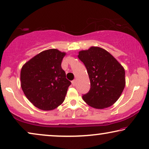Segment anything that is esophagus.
Instances as JSON below:
<instances>
[{"label": "esophagus", "instance_id": "obj_1", "mask_svg": "<svg viewBox=\"0 0 149 149\" xmlns=\"http://www.w3.org/2000/svg\"><path fill=\"white\" fill-rule=\"evenodd\" d=\"M72 84L73 86H75V85H76V80H73L72 81Z\"/></svg>", "mask_w": 149, "mask_h": 149}]
</instances>
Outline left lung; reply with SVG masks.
<instances>
[{
	"label": "left lung",
	"instance_id": "obj_1",
	"mask_svg": "<svg viewBox=\"0 0 149 149\" xmlns=\"http://www.w3.org/2000/svg\"><path fill=\"white\" fill-rule=\"evenodd\" d=\"M78 58L87 68L90 80L89 92L82 96L90 107L103 109L115 104L125 85V70L104 49L91 47L79 52Z\"/></svg>",
	"mask_w": 149,
	"mask_h": 149
}]
</instances>
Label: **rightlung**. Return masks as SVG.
Listing matches in <instances>:
<instances>
[{"label": "right lung", "instance_id": "right-lung-1", "mask_svg": "<svg viewBox=\"0 0 149 149\" xmlns=\"http://www.w3.org/2000/svg\"><path fill=\"white\" fill-rule=\"evenodd\" d=\"M66 53L56 49L40 52L22 66L21 87L30 102L42 111H52L62 104L71 82L62 68Z\"/></svg>", "mask_w": 149, "mask_h": 149}]
</instances>
